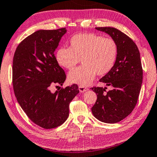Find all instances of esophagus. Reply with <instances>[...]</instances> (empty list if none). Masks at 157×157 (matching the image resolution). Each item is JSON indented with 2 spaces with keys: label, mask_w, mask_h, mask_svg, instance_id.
Listing matches in <instances>:
<instances>
[{
  "label": "esophagus",
  "mask_w": 157,
  "mask_h": 157,
  "mask_svg": "<svg viewBox=\"0 0 157 157\" xmlns=\"http://www.w3.org/2000/svg\"><path fill=\"white\" fill-rule=\"evenodd\" d=\"M78 90H79V91H80V92H84L88 91V88H86V87H83V86H79Z\"/></svg>",
  "instance_id": "esophagus-1"
}]
</instances>
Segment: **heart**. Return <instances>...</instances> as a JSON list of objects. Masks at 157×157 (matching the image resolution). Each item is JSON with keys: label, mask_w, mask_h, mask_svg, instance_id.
Returning <instances> with one entry per match:
<instances>
[{"label": "heart", "mask_w": 157, "mask_h": 157, "mask_svg": "<svg viewBox=\"0 0 157 157\" xmlns=\"http://www.w3.org/2000/svg\"><path fill=\"white\" fill-rule=\"evenodd\" d=\"M118 55V46L110 37L94 33H81L69 40V48L60 47L56 59L61 67L69 70L75 68L80 60L83 65L68 74V81L86 86L97 75H105L114 67Z\"/></svg>", "instance_id": "1"}]
</instances>
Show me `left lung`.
I'll list each match as a JSON object with an SVG mask.
<instances>
[{"mask_svg":"<svg viewBox=\"0 0 157 157\" xmlns=\"http://www.w3.org/2000/svg\"><path fill=\"white\" fill-rule=\"evenodd\" d=\"M109 35L117 42L118 55L114 67L99 81L111 87H93L97 95L92 113L99 121L117 123L127 117L134 109L143 82L140 52L134 42L127 35L111 27L96 28Z\"/></svg>","mask_w":157,"mask_h":157,"instance_id":"obj_1","label":"left lung"}]
</instances>
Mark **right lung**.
<instances>
[{"mask_svg":"<svg viewBox=\"0 0 157 157\" xmlns=\"http://www.w3.org/2000/svg\"><path fill=\"white\" fill-rule=\"evenodd\" d=\"M65 28L40 30L27 37L15 51L12 83L17 101L27 116L44 129L60 126L69 117V106L79 92L77 85L51 91L66 79L54 55Z\"/></svg>","mask_w":157,"mask_h":157,"instance_id":"add662e5","label":"right lung"}]
</instances>
